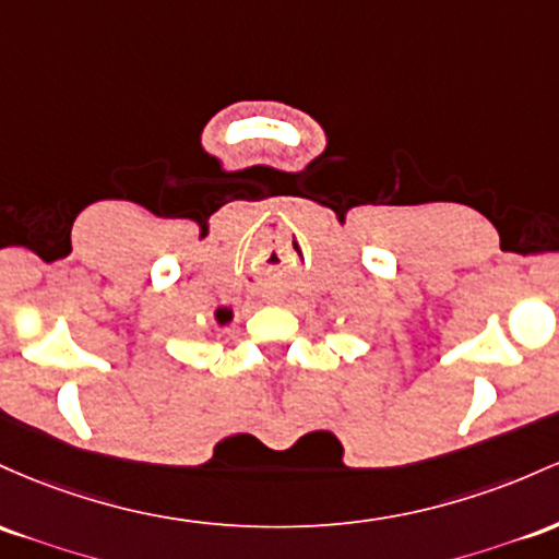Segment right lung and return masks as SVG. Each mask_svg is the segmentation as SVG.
<instances>
[{
  "label": "right lung",
  "instance_id": "add662e5",
  "mask_svg": "<svg viewBox=\"0 0 559 559\" xmlns=\"http://www.w3.org/2000/svg\"><path fill=\"white\" fill-rule=\"evenodd\" d=\"M213 317H216L218 324H229L231 322V311L229 309H216V313H213Z\"/></svg>",
  "mask_w": 559,
  "mask_h": 559
}]
</instances>
